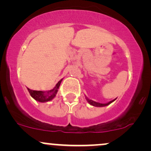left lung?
Wrapping results in <instances>:
<instances>
[{"instance_id":"left-lung-1","label":"left lung","mask_w":151,"mask_h":151,"mask_svg":"<svg viewBox=\"0 0 151 151\" xmlns=\"http://www.w3.org/2000/svg\"><path fill=\"white\" fill-rule=\"evenodd\" d=\"M86 100H87V101L89 102V103L91 105L94 106H99V107H101V106H107V105L110 104L112 103V102H113L115 99L113 100V101H109V103H107V104H100V103H97V102L93 101H92V100H89V99H86Z\"/></svg>"}]
</instances>
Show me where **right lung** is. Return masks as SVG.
<instances>
[{
  "label": "right lung",
  "instance_id": "right-lung-1",
  "mask_svg": "<svg viewBox=\"0 0 151 151\" xmlns=\"http://www.w3.org/2000/svg\"><path fill=\"white\" fill-rule=\"evenodd\" d=\"M62 80V79H61L60 81H58V83L56 84V86H55V87L54 88V89L50 90V91H47V92H45V91H42L31 90L30 89H28V88H27V90H28L30 96L33 99H35L36 101L40 102L49 101L50 100L52 99L55 96V95H56Z\"/></svg>",
  "mask_w": 151,
  "mask_h": 151
}]
</instances>
